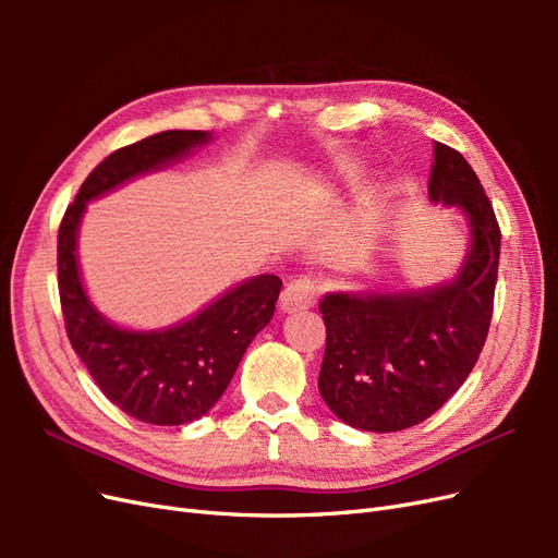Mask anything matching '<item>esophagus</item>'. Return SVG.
<instances>
[{
	"label": "esophagus",
	"mask_w": 558,
	"mask_h": 558,
	"mask_svg": "<svg viewBox=\"0 0 558 558\" xmlns=\"http://www.w3.org/2000/svg\"><path fill=\"white\" fill-rule=\"evenodd\" d=\"M316 283L310 277H300L291 281L286 289L281 291L279 298V307L283 312H298V310H310L316 302Z\"/></svg>",
	"instance_id": "obj_1"
}]
</instances>
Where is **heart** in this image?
Wrapping results in <instances>:
<instances>
[{
  "mask_svg": "<svg viewBox=\"0 0 558 558\" xmlns=\"http://www.w3.org/2000/svg\"><path fill=\"white\" fill-rule=\"evenodd\" d=\"M337 177H342V179H351L353 177V172H356V170H353V165H349V162H340V165H337Z\"/></svg>",
  "mask_w": 558,
  "mask_h": 558,
  "instance_id": "obj_1",
  "label": "heart"
}]
</instances>
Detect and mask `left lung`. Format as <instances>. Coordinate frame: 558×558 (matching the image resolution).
I'll use <instances>...</instances> for the list:
<instances>
[{
    "instance_id": "8db88e82",
    "label": "left lung",
    "mask_w": 558,
    "mask_h": 558,
    "mask_svg": "<svg viewBox=\"0 0 558 558\" xmlns=\"http://www.w3.org/2000/svg\"><path fill=\"white\" fill-rule=\"evenodd\" d=\"M428 197L468 223L465 256L451 279L404 291L365 283L318 302L326 324L318 391L359 430L393 433L426 421L463 386L486 342L500 258L494 207L468 160L445 144H435Z\"/></svg>"
}]
</instances>
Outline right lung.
<instances>
[{"mask_svg":"<svg viewBox=\"0 0 558 558\" xmlns=\"http://www.w3.org/2000/svg\"><path fill=\"white\" fill-rule=\"evenodd\" d=\"M214 140L202 130H167L118 148L83 181L58 232V281L70 342L118 410L154 426H183L223 396L244 351L275 314L281 279L234 283L174 326L125 328L95 307L78 265V228L88 202L128 181L160 172Z\"/></svg>","mask_w":558,"mask_h":558,"instance_id":"right-lung-1","label":"right lung"}]
</instances>
